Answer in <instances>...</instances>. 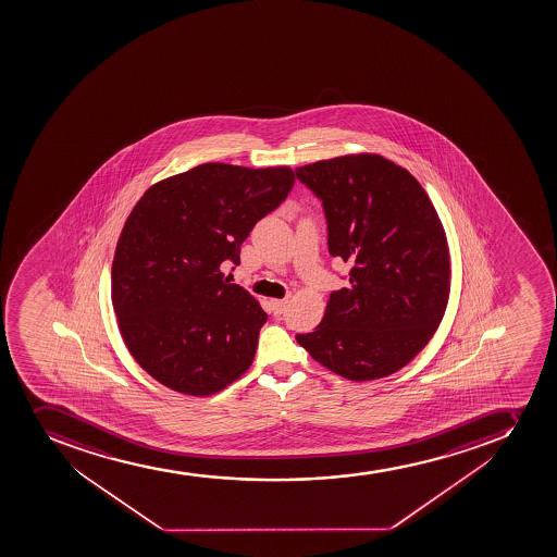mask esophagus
I'll return each instance as SVG.
<instances>
[{"instance_id":"1","label":"esophagus","mask_w":557,"mask_h":557,"mask_svg":"<svg viewBox=\"0 0 557 557\" xmlns=\"http://www.w3.org/2000/svg\"><path fill=\"white\" fill-rule=\"evenodd\" d=\"M270 304H272V310H274V315H277V318H280V315L285 314V310H287L288 304L287 299H272Z\"/></svg>"}]
</instances>
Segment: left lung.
<instances>
[{
	"label": "left lung",
	"instance_id": "8db88e82",
	"mask_svg": "<svg viewBox=\"0 0 557 557\" xmlns=\"http://www.w3.org/2000/svg\"><path fill=\"white\" fill-rule=\"evenodd\" d=\"M296 176L323 203L329 252L352 264L320 325L296 339L347 380L394 374L445 315L450 253L440 215L418 180L383 156L315 161Z\"/></svg>",
	"mask_w": 557,
	"mask_h": 557
}]
</instances>
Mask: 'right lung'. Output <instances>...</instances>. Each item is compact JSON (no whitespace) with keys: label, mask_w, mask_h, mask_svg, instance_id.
I'll return each mask as SVG.
<instances>
[{"label":"right lung","mask_w":557,"mask_h":557,"mask_svg":"<svg viewBox=\"0 0 557 557\" xmlns=\"http://www.w3.org/2000/svg\"><path fill=\"white\" fill-rule=\"evenodd\" d=\"M288 166L203 163L156 183L123 226L112 305L128 352L187 396L223 391L252 364L267 314L221 264L294 187Z\"/></svg>","instance_id":"right-lung-1"}]
</instances>
